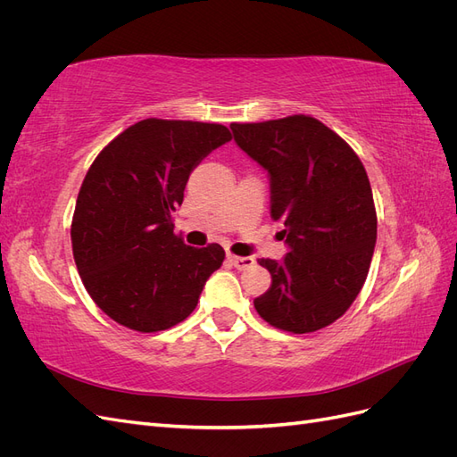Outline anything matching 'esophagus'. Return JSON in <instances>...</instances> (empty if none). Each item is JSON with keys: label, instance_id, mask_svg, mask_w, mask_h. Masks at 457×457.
I'll use <instances>...</instances> for the list:
<instances>
[{"label": "esophagus", "instance_id": "34e87169", "mask_svg": "<svg viewBox=\"0 0 457 457\" xmlns=\"http://www.w3.org/2000/svg\"><path fill=\"white\" fill-rule=\"evenodd\" d=\"M228 261L232 262L234 267L240 269V270L252 269V267L255 265V259H253V257H238V255H232V253H228Z\"/></svg>", "mask_w": 457, "mask_h": 457}]
</instances>
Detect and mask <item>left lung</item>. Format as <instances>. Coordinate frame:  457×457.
I'll use <instances>...</instances> for the list:
<instances>
[{"label":"left lung","mask_w":457,"mask_h":457,"mask_svg":"<svg viewBox=\"0 0 457 457\" xmlns=\"http://www.w3.org/2000/svg\"><path fill=\"white\" fill-rule=\"evenodd\" d=\"M234 141L267 170L270 217L289 253L261 259L270 287L253 299L270 326L309 334L347 312L366 282L378 215L364 165L337 133L295 114L230 123Z\"/></svg>","instance_id":"8db88e82"}]
</instances>
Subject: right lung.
<instances>
[{"label":"right lung","mask_w":457,"mask_h":457,"mask_svg":"<svg viewBox=\"0 0 457 457\" xmlns=\"http://www.w3.org/2000/svg\"><path fill=\"white\" fill-rule=\"evenodd\" d=\"M230 139L220 123L148 118L91 163L72 217V252L87 294L114 322L152 334L196 309L225 250L187 245L171 213L192 170Z\"/></svg>","instance_id":"1"}]
</instances>
